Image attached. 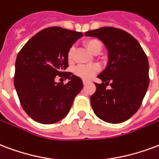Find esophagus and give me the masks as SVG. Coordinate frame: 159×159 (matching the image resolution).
I'll use <instances>...</instances> for the list:
<instances>
[{
	"instance_id": "34e87169",
	"label": "esophagus",
	"mask_w": 159,
	"mask_h": 159,
	"mask_svg": "<svg viewBox=\"0 0 159 159\" xmlns=\"http://www.w3.org/2000/svg\"><path fill=\"white\" fill-rule=\"evenodd\" d=\"M89 81H88V80H83V84H88V83H89Z\"/></svg>"
}]
</instances>
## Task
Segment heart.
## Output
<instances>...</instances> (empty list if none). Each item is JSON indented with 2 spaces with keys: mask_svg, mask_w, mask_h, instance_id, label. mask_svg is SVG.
<instances>
[{
  "mask_svg": "<svg viewBox=\"0 0 159 159\" xmlns=\"http://www.w3.org/2000/svg\"><path fill=\"white\" fill-rule=\"evenodd\" d=\"M84 46L86 47L89 52L93 54L99 53L101 50V43L98 39H89L84 42ZM74 54V48H70L68 52V60L71 61ZM99 71V67L97 65L92 64V65H79L75 67L74 72L79 77L84 79V80H89L93 75H95Z\"/></svg>",
  "mask_w": 159,
  "mask_h": 159,
  "instance_id": "1",
  "label": "heart"
}]
</instances>
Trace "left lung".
<instances>
[{
	"instance_id": "8db88e82",
	"label": "left lung",
	"mask_w": 159,
	"mask_h": 159,
	"mask_svg": "<svg viewBox=\"0 0 159 159\" xmlns=\"http://www.w3.org/2000/svg\"><path fill=\"white\" fill-rule=\"evenodd\" d=\"M84 35L100 39L108 51L107 68L98 75L101 84L95 83L90 96L96 116L106 122L121 123L140 108L149 84L148 57L131 34L119 28L103 27ZM112 86L107 89L106 84Z\"/></svg>"
}]
</instances>
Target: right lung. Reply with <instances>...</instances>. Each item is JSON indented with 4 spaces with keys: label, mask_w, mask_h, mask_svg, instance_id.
<instances>
[{
    "label": "right lung",
    "mask_w": 159,
    "mask_h": 159,
    "mask_svg": "<svg viewBox=\"0 0 159 159\" xmlns=\"http://www.w3.org/2000/svg\"><path fill=\"white\" fill-rule=\"evenodd\" d=\"M83 33L59 27H48L30 39L18 52L14 85L23 110L42 124H52L65 117L83 88L80 77L64 70L69 66L68 52ZM57 75L69 80L57 83Z\"/></svg>",
    "instance_id": "add662e5"
}]
</instances>
